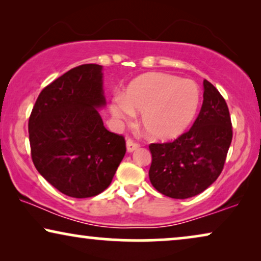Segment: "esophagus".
I'll use <instances>...</instances> for the list:
<instances>
[{"instance_id":"obj_1","label":"esophagus","mask_w":261,"mask_h":261,"mask_svg":"<svg viewBox=\"0 0 261 261\" xmlns=\"http://www.w3.org/2000/svg\"><path fill=\"white\" fill-rule=\"evenodd\" d=\"M126 145H127V151L129 153H132L133 151H135V149H138L139 147H140V145H139L138 142H135L134 140H132V139H128Z\"/></svg>"}]
</instances>
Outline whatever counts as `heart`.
<instances>
[{
  "label": "heart",
  "mask_w": 261,
  "mask_h": 261,
  "mask_svg": "<svg viewBox=\"0 0 261 261\" xmlns=\"http://www.w3.org/2000/svg\"><path fill=\"white\" fill-rule=\"evenodd\" d=\"M195 82L166 73H146L130 82L112 107L113 115L129 120L141 113V124L149 138L166 141L179 137L194 122L199 107Z\"/></svg>",
  "instance_id": "1"
}]
</instances>
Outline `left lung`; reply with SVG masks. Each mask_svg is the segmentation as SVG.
Here are the masks:
<instances>
[{
    "label": "left lung",
    "instance_id": "8db88e82",
    "mask_svg": "<svg viewBox=\"0 0 261 261\" xmlns=\"http://www.w3.org/2000/svg\"><path fill=\"white\" fill-rule=\"evenodd\" d=\"M203 105L194 126L172 142L151 144L149 180L160 194L184 199L201 194L222 172L233 130L227 103L203 81Z\"/></svg>",
    "mask_w": 261,
    "mask_h": 261
}]
</instances>
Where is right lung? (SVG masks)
<instances>
[{
  "label": "right lung",
  "instance_id": "1",
  "mask_svg": "<svg viewBox=\"0 0 261 261\" xmlns=\"http://www.w3.org/2000/svg\"><path fill=\"white\" fill-rule=\"evenodd\" d=\"M103 67L84 64L48 84L28 121L32 160L38 172L64 195L87 198L112 183L126 153L122 135L109 132Z\"/></svg>",
  "mask_w": 261,
  "mask_h": 261
}]
</instances>
